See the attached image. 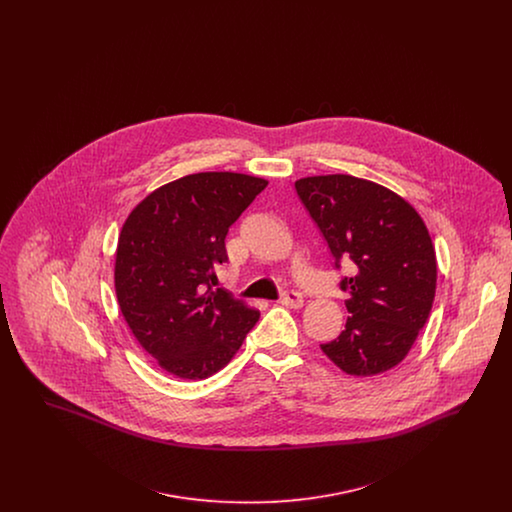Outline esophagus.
Segmentation results:
<instances>
[{
    "instance_id": "esophagus-1",
    "label": "esophagus",
    "mask_w": 512,
    "mask_h": 512,
    "mask_svg": "<svg viewBox=\"0 0 512 512\" xmlns=\"http://www.w3.org/2000/svg\"><path fill=\"white\" fill-rule=\"evenodd\" d=\"M278 303L282 307H288V309H301L303 307V297H301V293L286 292L278 299Z\"/></svg>"
}]
</instances>
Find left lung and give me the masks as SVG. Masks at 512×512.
<instances>
[{
	"label": "left lung",
	"instance_id": "obj_1",
	"mask_svg": "<svg viewBox=\"0 0 512 512\" xmlns=\"http://www.w3.org/2000/svg\"><path fill=\"white\" fill-rule=\"evenodd\" d=\"M295 190L336 267L349 259L355 268L341 282L345 330L320 349L349 376L388 372L409 355L436 297L438 261L424 220L390 188L351 174L299 178Z\"/></svg>",
	"mask_w": 512,
	"mask_h": 512
}]
</instances>
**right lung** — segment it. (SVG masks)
<instances>
[{
  "mask_svg": "<svg viewBox=\"0 0 512 512\" xmlns=\"http://www.w3.org/2000/svg\"><path fill=\"white\" fill-rule=\"evenodd\" d=\"M268 180L195 172L146 195L124 220L115 292L132 336L165 372L205 380L228 365L259 311L213 292L224 238Z\"/></svg>",
  "mask_w": 512,
  "mask_h": 512,
  "instance_id": "right-lung-1",
  "label": "right lung"
}]
</instances>
